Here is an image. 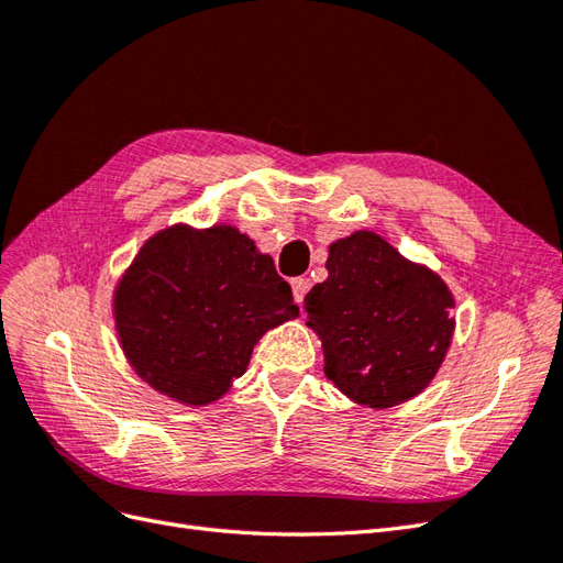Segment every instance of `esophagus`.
Here are the masks:
<instances>
[{
  "label": "esophagus",
  "instance_id": "obj_1",
  "mask_svg": "<svg viewBox=\"0 0 563 563\" xmlns=\"http://www.w3.org/2000/svg\"><path fill=\"white\" fill-rule=\"evenodd\" d=\"M310 279L308 277H296L294 282H291V288H294V298H296V302H302V298H305V294L310 291Z\"/></svg>",
  "mask_w": 563,
  "mask_h": 563
}]
</instances>
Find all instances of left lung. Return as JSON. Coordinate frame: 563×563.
<instances>
[{"label":"left lung","instance_id":"left-lung-1","mask_svg":"<svg viewBox=\"0 0 563 563\" xmlns=\"http://www.w3.org/2000/svg\"><path fill=\"white\" fill-rule=\"evenodd\" d=\"M327 269L329 279L302 302L321 338L327 378L371 408L416 397L451 345L449 286L373 232L331 244Z\"/></svg>","mask_w":563,"mask_h":563}]
</instances>
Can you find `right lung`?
Listing matches in <instances>:
<instances>
[{"label": "right lung", "instance_id": "obj_1", "mask_svg": "<svg viewBox=\"0 0 563 563\" xmlns=\"http://www.w3.org/2000/svg\"><path fill=\"white\" fill-rule=\"evenodd\" d=\"M294 317L291 286L230 225H174L150 236L114 294L129 364L162 395L192 406L223 397L258 338Z\"/></svg>", "mask_w": 563, "mask_h": 563}]
</instances>
